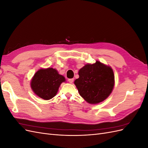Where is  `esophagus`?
Wrapping results in <instances>:
<instances>
[{"mask_svg":"<svg viewBox=\"0 0 148 148\" xmlns=\"http://www.w3.org/2000/svg\"><path fill=\"white\" fill-rule=\"evenodd\" d=\"M74 81V79L73 78H70V79H69V82L70 83H72Z\"/></svg>","mask_w":148,"mask_h":148,"instance_id":"1","label":"esophagus"}]
</instances>
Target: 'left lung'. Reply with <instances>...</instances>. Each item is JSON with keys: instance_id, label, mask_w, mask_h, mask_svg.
Here are the masks:
<instances>
[{"instance_id": "1", "label": "left lung", "mask_w": 148, "mask_h": 148, "mask_svg": "<svg viewBox=\"0 0 148 148\" xmlns=\"http://www.w3.org/2000/svg\"><path fill=\"white\" fill-rule=\"evenodd\" d=\"M79 78L75 81L80 96L89 104L104 101L112 91L114 74L110 66L97 61L79 70Z\"/></svg>"}]
</instances>
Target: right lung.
I'll use <instances>...</instances> for the list:
<instances>
[{
  "label": "right lung",
  "mask_w": 148,
  "mask_h": 148,
  "mask_svg": "<svg viewBox=\"0 0 148 148\" xmlns=\"http://www.w3.org/2000/svg\"><path fill=\"white\" fill-rule=\"evenodd\" d=\"M65 81V78L56 69H40L34 75L31 86L37 96L49 100L56 95L60 84Z\"/></svg>",
  "instance_id": "1"
}]
</instances>
